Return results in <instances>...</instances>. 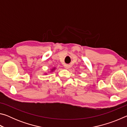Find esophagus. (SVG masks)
I'll return each mask as SVG.
<instances>
[{
	"instance_id": "34e87169",
	"label": "esophagus",
	"mask_w": 127,
	"mask_h": 127,
	"mask_svg": "<svg viewBox=\"0 0 127 127\" xmlns=\"http://www.w3.org/2000/svg\"><path fill=\"white\" fill-rule=\"evenodd\" d=\"M65 68H66V69H68L69 68V67L68 66H65Z\"/></svg>"
}]
</instances>
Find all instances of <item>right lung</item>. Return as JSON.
Returning <instances> with one entry per match:
<instances>
[{"label":"right lung","mask_w":127,"mask_h":127,"mask_svg":"<svg viewBox=\"0 0 127 127\" xmlns=\"http://www.w3.org/2000/svg\"><path fill=\"white\" fill-rule=\"evenodd\" d=\"M55 69V67H54V68H53L52 69H51V71H50V72H53L54 70Z\"/></svg>","instance_id":"right-lung-1"}]
</instances>
